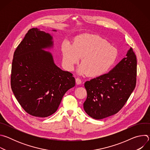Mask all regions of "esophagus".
<instances>
[{
	"label": "esophagus",
	"instance_id": "1",
	"mask_svg": "<svg viewBox=\"0 0 150 150\" xmlns=\"http://www.w3.org/2000/svg\"><path fill=\"white\" fill-rule=\"evenodd\" d=\"M76 83L77 85H79L80 83H81V80L78 78H76Z\"/></svg>",
	"mask_w": 150,
	"mask_h": 150
}]
</instances>
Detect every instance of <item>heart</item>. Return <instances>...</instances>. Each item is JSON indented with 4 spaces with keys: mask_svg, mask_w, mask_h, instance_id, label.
<instances>
[{
    "mask_svg": "<svg viewBox=\"0 0 150 150\" xmlns=\"http://www.w3.org/2000/svg\"><path fill=\"white\" fill-rule=\"evenodd\" d=\"M62 62L65 68L72 71L81 59L78 72L80 75L97 77L108 72L115 64L117 49L98 35L83 34L71 44L63 41L61 47Z\"/></svg>",
    "mask_w": 150,
    "mask_h": 150,
    "instance_id": "1",
    "label": "heart"
}]
</instances>
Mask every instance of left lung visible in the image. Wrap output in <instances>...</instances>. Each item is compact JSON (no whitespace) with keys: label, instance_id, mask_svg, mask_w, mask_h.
Instances as JSON below:
<instances>
[{"label":"left lung","instance_id":"1","mask_svg":"<svg viewBox=\"0 0 150 150\" xmlns=\"http://www.w3.org/2000/svg\"><path fill=\"white\" fill-rule=\"evenodd\" d=\"M109 73L85 82L87 97L83 109L90 117L102 119L117 113L130 97L137 82V57L131 47Z\"/></svg>","mask_w":150,"mask_h":150}]
</instances>
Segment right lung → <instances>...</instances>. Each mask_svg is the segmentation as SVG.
I'll return each mask as SVG.
<instances>
[{
    "label": "right lung",
    "instance_id": "1",
    "mask_svg": "<svg viewBox=\"0 0 150 150\" xmlns=\"http://www.w3.org/2000/svg\"><path fill=\"white\" fill-rule=\"evenodd\" d=\"M53 46L50 34L33 28L13 54L12 90L24 110L35 117L56 112L64 94L75 85L72 74L57 67L52 53L45 50Z\"/></svg>",
    "mask_w": 150,
    "mask_h": 150
}]
</instances>
